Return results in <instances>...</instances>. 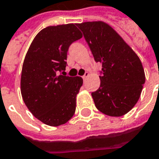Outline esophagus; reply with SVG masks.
<instances>
[{"mask_svg":"<svg viewBox=\"0 0 159 159\" xmlns=\"http://www.w3.org/2000/svg\"><path fill=\"white\" fill-rule=\"evenodd\" d=\"M89 72H85V74L84 75L82 78H83L84 80H85V79L87 78V77H89Z\"/></svg>","mask_w":159,"mask_h":159,"instance_id":"obj_1","label":"esophagus"}]
</instances>
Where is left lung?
<instances>
[{"mask_svg": "<svg viewBox=\"0 0 159 159\" xmlns=\"http://www.w3.org/2000/svg\"><path fill=\"white\" fill-rule=\"evenodd\" d=\"M76 25L83 31L95 61L102 64L100 86L91 93L95 106L109 116H123L137 104L145 83L139 57L105 22Z\"/></svg>", "mask_w": 159, "mask_h": 159, "instance_id": "obj_1", "label": "left lung"}]
</instances>
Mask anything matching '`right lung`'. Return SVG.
<instances>
[{
    "mask_svg": "<svg viewBox=\"0 0 159 159\" xmlns=\"http://www.w3.org/2000/svg\"><path fill=\"white\" fill-rule=\"evenodd\" d=\"M75 25L41 30L30 45L22 66V99L36 119L50 126L65 124L73 117L76 96L83 84L80 76L59 75L66 70L70 45L83 36Z\"/></svg>",
    "mask_w": 159,
    "mask_h": 159,
    "instance_id": "right-lung-1",
    "label": "right lung"
}]
</instances>
